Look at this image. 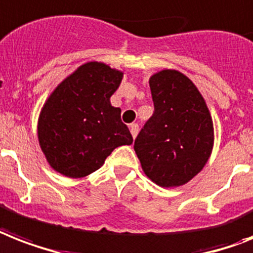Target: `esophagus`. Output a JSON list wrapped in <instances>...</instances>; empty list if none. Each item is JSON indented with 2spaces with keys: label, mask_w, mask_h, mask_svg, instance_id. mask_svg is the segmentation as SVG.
<instances>
[{
  "label": "esophagus",
  "mask_w": 253,
  "mask_h": 253,
  "mask_svg": "<svg viewBox=\"0 0 253 253\" xmlns=\"http://www.w3.org/2000/svg\"><path fill=\"white\" fill-rule=\"evenodd\" d=\"M130 131H131V135H132V137L135 139V137L137 136V132H139V126H137L136 123H132V125H130Z\"/></svg>",
  "instance_id": "obj_1"
}]
</instances>
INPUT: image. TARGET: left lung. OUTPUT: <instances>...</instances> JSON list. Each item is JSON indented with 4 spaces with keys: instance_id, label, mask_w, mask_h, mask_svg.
<instances>
[{
    "instance_id": "obj_1",
    "label": "left lung",
    "mask_w": 253,
    "mask_h": 253,
    "mask_svg": "<svg viewBox=\"0 0 253 253\" xmlns=\"http://www.w3.org/2000/svg\"><path fill=\"white\" fill-rule=\"evenodd\" d=\"M155 112L133 149L145 175L161 187L190 182L213 148V122L201 93L186 75L162 70L149 79Z\"/></svg>"
}]
</instances>
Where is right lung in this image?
<instances>
[{"label": "right lung", "mask_w": 253, "mask_h": 253, "mask_svg": "<svg viewBox=\"0 0 253 253\" xmlns=\"http://www.w3.org/2000/svg\"><path fill=\"white\" fill-rule=\"evenodd\" d=\"M123 73L87 62L58 84L41 109L38 136L55 171L83 178L100 169L117 147L132 144L121 109L110 104Z\"/></svg>", "instance_id": "right-lung-1"}]
</instances>
